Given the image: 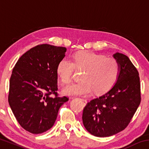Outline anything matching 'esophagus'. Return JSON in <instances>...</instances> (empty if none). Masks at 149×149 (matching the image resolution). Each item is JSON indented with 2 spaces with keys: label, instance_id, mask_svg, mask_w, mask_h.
Returning a JSON list of instances; mask_svg holds the SVG:
<instances>
[{
  "label": "esophagus",
  "instance_id": "obj_1",
  "mask_svg": "<svg viewBox=\"0 0 149 149\" xmlns=\"http://www.w3.org/2000/svg\"><path fill=\"white\" fill-rule=\"evenodd\" d=\"M80 99V100H81L82 101L84 102V104H86V103H87V100H85V99Z\"/></svg>",
  "mask_w": 149,
  "mask_h": 149
}]
</instances>
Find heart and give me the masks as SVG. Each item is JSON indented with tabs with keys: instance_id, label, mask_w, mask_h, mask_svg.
I'll use <instances>...</instances> for the list:
<instances>
[{
	"instance_id": "1",
	"label": "heart",
	"mask_w": 149,
	"mask_h": 149,
	"mask_svg": "<svg viewBox=\"0 0 149 149\" xmlns=\"http://www.w3.org/2000/svg\"><path fill=\"white\" fill-rule=\"evenodd\" d=\"M75 67L84 70L80 82L74 83L63 89L68 96L87 95L107 92L113 86L120 72L116 60L91 52H79L72 56V62L63 58L56 68L58 76L63 84L70 81Z\"/></svg>"
}]
</instances>
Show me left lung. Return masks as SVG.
I'll list each match as a JSON object with an SVG mask.
<instances>
[{
	"label": "left lung",
	"mask_w": 149,
	"mask_h": 149,
	"mask_svg": "<svg viewBox=\"0 0 149 149\" xmlns=\"http://www.w3.org/2000/svg\"><path fill=\"white\" fill-rule=\"evenodd\" d=\"M113 58L120 66L115 84L105 94L88 102L83 112L84 127L96 137H110L124 130L141 102L137 70L125 54L116 52Z\"/></svg>",
	"instance_id": "left-lung-1"
}]
</instances>
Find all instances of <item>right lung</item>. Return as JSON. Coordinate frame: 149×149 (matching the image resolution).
Wrapping results in <instances>:
<instances>
[{
    "label": "right lung",
    "instance_id": "1",
    "mask_svg": "<svg viewBox=\"0 0 149 149\" xmlns=\"http://www.w3.org/2000/svg\"><path fill=\"white\" fill-rule=\"evenodd\" d=\"M66 50L38 45L22 55L12 70L8 102L17 121L27 132L39 134L50 130L59 108L68 100L66 97H58L56 93L57 65Z\"/></svg>",
    "mask_w": 149,
    "mask_h": 149
}]
</instances>
